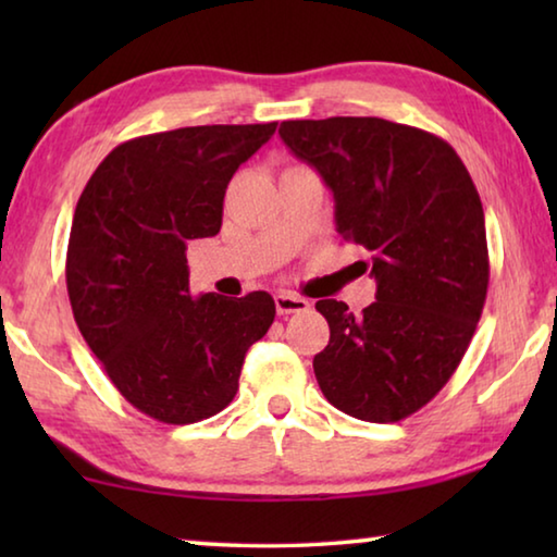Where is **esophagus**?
<instances>
[{
  "label": "esophagus",
  "mask_w": 557,
  "mask_h": 557,
  "mask_svg": "<svg viewBox=\"0 0 557 557\" xmlns=\"http://www.w3.org/2000/svg\"><path fill=\"white\" fill-rule=\"evenodd\" d=\"M275 307H277V314L280 317H287V314L307 312L309 301L305 297L289 295V292H280V295H275Z\"/></svg>",
  "instance_id": "1"
}]
</instances>
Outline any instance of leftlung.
I'll return each mask as SVG.
<instances>
[{
    "instance_id": "obj_1",
    "label": "left lung",
    "mask_w": 557,
    "mask_h": 557,
    "mask_svg": "<svg viewBox=\"0 0 557 557\" xmlns=\"http://www.w3.org/2000/svg\"><path fill=\"white\" fill-rule=\"evenodd\" d=\"M282 143L334 194L336 231L363 245L375 280L363 314L319 299L324 398L351 418L398 422L445 388L488 287L484 209L445 139L381 117L287 120Z\"/></svg>"
}]
</instances>
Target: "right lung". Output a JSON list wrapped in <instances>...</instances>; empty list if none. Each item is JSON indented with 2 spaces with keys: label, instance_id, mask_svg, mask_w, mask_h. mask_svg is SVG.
<instances>
[{
  "label": "right lung",
  "instance_id": "obj_1",
  "mask_svg": "<svg viewBox=\"0 0 557 557\" xmlns=\"http://www.w3.org/2000/svg\"><path fill=\"white\" fill-rule=\"evenodd\" d=\"M268 125H201L135 137L92 172L73 213L65 285L75 324L139 412L191 425L238 393L275 301L188 292L186 245L221 231L223 196Z\"/></svg>",
  "mask_w": 557,
  "mask_h": 557
}]
</instances>
